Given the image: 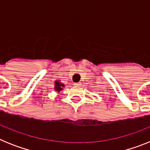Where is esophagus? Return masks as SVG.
I'll return each instance as SVG.
<instances>
[{
	"mask_svg": "<svg viewBox=\"0 0 150 150\" xmlns=\"http://www.w3.org/2000/svg\"><path fill=\"white\" fill-rule=\"evenodd\" d=\"M74 85L75 86H79L81 85V83H75Z\"/></svg>",
	"mask_w": 150,
	"mask_h": 150,
	"instance_id": "34e87169",
	"label": "esophagus"
}]
</instances>
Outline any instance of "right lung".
Instances as JSON below:
<instances>
[{
	"label": "right lung",
	"instance_id": "1",
	"mask_svg": "<svg viewBox=\"0 0 150 150\" xmlns=\"http://www.w3.org/2000/svg\"><path fill=\"white\" fill-rule=\"evenodd\" d=\"M64 84L61 83L60 81H55V91H56L57 92H60L62 89H63V87H64Z\"/></svg>",
	"mask_w": 150,
	"mask_h": 150
}]
</instances>
